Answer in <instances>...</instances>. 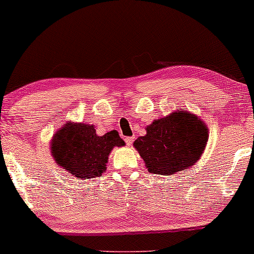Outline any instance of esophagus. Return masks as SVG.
<instances>
[{
    "label": "esophagus",
    "instance_id": "obj_1",
    "mask_svg": "<svg viewBox=\"0 0 254 254\" xmlns=\"http://www.w3.org/2000/svg\"><path fill=\"white\" fill-rule=\"evenodd\" d=\"M125 141H126V144L128 145V147H130L134 142V137H126V140Z\"/></svg>",
    "mask_w": 254,
    "mask_h": 254
}]
</instances>
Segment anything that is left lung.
Returning <instances> with one entry per match:
<instances>
[{
	"instance_id": "1",
	"label": "left lung",
	"mask_w": 254,
	"mask_h": 254,
	"mask_svg": "<svg viewBox=\"0 0 254 254\" xmlns=\"http://www.w3.org/2000/svg\"><path fill=\"white\" fill-rule=\"evenodd\" d=\"M147 134L137 137L134 148L148 171L171 176L196 164L206 149L208 127L190 111H175L148 125Z\"/></svg>"
}]
</instances>
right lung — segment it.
<instances>
[{
  "instance_id": "obj_1",
  "label": "right lung",
  "mask_w": 254,
  "mask_h": 254,
  "mask_svg": "<svg viewBox=\"0 0 254 254\" xmlns=\"http://www.w3.org/2000/svg\"><path fill=\"white\" fill-rule=\"evenodd\" d=\"M117 130L99 136L95 126L68 121L51 138V155L60 168L76 178H95L106 171L111 151L124 147Z\"/></svg>"
}]
</instances>
